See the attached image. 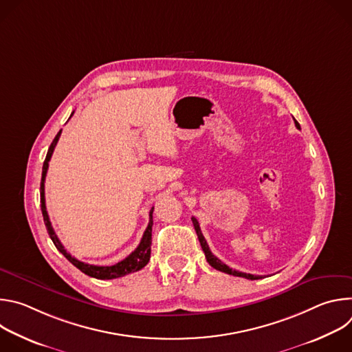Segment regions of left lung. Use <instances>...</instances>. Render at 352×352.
<instances>
[{
    "mask_svg": "<svg viewBox=\"0 0 352 352\" xmlns=\"http://www.w3.org/2000/svg\"><path fill=\"white\" fill-rule=\"evenodd\" d=\"M294 121H295V126L296 128H299V124H298V121L294 118ZM192 223H193V227H195V231H196V234H197V238H199V242H200V246H202V249H204V252H205V256H206V259H208V263L213 267V269H216V270H220V272H223V273H227V274H231V276H236V277H245V278H248V280H259V278H263L262 276H255V274H249V273H242V272H238V270H234V269H230L226 263H223L219 258H216L213 254H212V250H210V248H209V245H208V242H206V239H205V236H204V234H202V231H200V227H199V223H197V220L195 219V217H192Z\"/></svg>",
    "mask_w": 352,
    "mask_h": 352,
    "instance_id": "obj_1",
    "label": "left lung"
}]
</instances>
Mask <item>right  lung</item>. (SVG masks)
I'll list each match as a JSON object with an SVG mask.
<instances>
[{
	"label": "right lung",
	"instance_id": "add662e5",
	"mask_svg": "<svg viewBox=\"0 0 352 352\" xmlns=\"http://www.w3.org/2000/svg\"><path fill=\"white\" fill-rule=\"evenodd\" d=\"M72 114H74V111H72ZM72 114H71V117H72ZM60 136H61V131L57 133V136L54 138L53 143L50 144V147H48L45 160L43 163V173H41V182H40V204H41L40 206H41L43 220H44V224H45V228H47V232H48L50 238H52V241L54 242L56 248L60 250V252L75 267H78L82 273L90 276V277L98 278V280L118 278V277H122V276H126L129 273H133V272H138V270L143 269L148 263L150 250H152V226H153V209L155 208H152V210H150V213H148V224H147L146 231L143 232V236H142L140 243L138 245V248L133 250V252L129 256H126L124 261H121V262H118V263H116L113 266H94V265H89V263L80 262V261L75 259L74 256H71V254H68L67 249L63 246L61 241L58 239V236L56 235V232H54V230L52 227V223H50L48 213H47V209H45V197H44V181H45L47 170H48V162H50V159H52V156H53L54 147H56Z\"/></svg>",
	"mask_w": 352,
	"mask_h": 352
}]
</instances>
